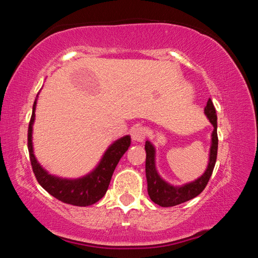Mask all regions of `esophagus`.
<instances>
[{
  "label": "esophagus",
  "mask_w": 258,
  "mask_h": 258,
  "mask_svg": "<svg viewBox=\"0 0 258 258\" xmlns=\"http://www.w3.org/2000/svg\"><path fill=\"white\" fill-rule=\"evenodd\" d=\"M131 137H132L134 142H143V140L147 137V128L143 126H135L131 131Z\"/></svg>",
  "instance_id": "esophagus-1"
}]
</instances>
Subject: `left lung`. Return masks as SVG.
Returning a JSON list of instances; mask_svg holds the SVG:
<instances>
[{
  "instance_id": "left-lung-1",
  "label": "left lung",
  "mask_w": 258,
  "mask_h": 258,
  "mask_svg": "<svg viewBox=\"0 0 258 258\" xmlns=\"http://www.w3.org/2000/svg\"><path fill=\"white\" fill-rule=\"evenodd\" d=\"M208 119L214 126V131L212 134V147L211 155H209L208 167L198 180L187 183L182 186H173L166 183L161 178L156 171L155 166V148L149 141H146L145 149L147 152L146 158V176L148 182V194L150 199L155 204L159 205L161 207H172L185 203L187 200L194 199L198 195L202 194L213 174V169L215 167L216 157H217V147H218V138H217V115L215 107L209 99L207 106L205 108Z\"/></svg>"
}]
</instances>
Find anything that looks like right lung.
I'll return each instance as SVG.
<instances>
[{"label":"right lung","mask_w":258,"mask_h":258,"mask_svg":"<svg viewBox=\"0 0 258 258\" xmlns=\"http://www.w3.org/2000/svg\"><path fill=\"white\" fill-rule=\"evenodd\" d=\"M35 107H36V100L34 102L33 113L28 125V152L30 164L37 182L51 196L64 204L74 205V206H90L99 202L106 195L117 164L131 146V138L126 135L112 143L98 167L85 177L66 180V178L52 176L41 167L33 154L32 125L35 118Z\"/></svg>","instance_id":"add662e5"}]
</instances>
